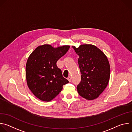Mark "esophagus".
Returning <instances> with one entry per match:
<instances>
[{"label": "esophagus", "mask_w": 132, "mask_h": 132, "mask_svg": "<svg viewBox=\"0 0 132 132\" xmlns=\"http://www.w3.org/2000/svg\"><path fill=\"white\" fill-rule=\"evenodd\" d=\"M71 77L70 76H69L68 78H67V79H68V80L69 81V82H70L71 81Z\"/></svg>", "instance_id": "obj_1"}]
</instances>
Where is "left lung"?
Wrapping results in <instances>:
<instances>
[{"label": "left lung", "instance_id": "8db88e82", "mask_svg": "<svg viewBox=\"0 0 132 132\" xmlns=\"http://www.w3.org/2000/svg\"><path fill=\"white\" fill-rule=\"evenodd\" d=\"M72 47L79 55L81 81L77 87L78 92L87 100L95 99L104 91L109 81L110 67L107 57L93 45L83 44L78 48Z\"/></svg>", "mask_w": 132, "mask_h": 132}]
</instances>
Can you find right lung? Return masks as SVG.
<instances>
[{"instance_id":"obj_1","label":"right lung","mask_w":132,"mask_h":132,"mask_svg":"<svg viewBox=\"0 0 132 132\" xmlns=\"http://www.w3.org/2000/svg\"><path fill=\"white\" fill-rule=\"evenodd\" d=\"M69 47L64 45L54 48L44 44L37 47L29 56L26 67L27 85L40 100L51 101L62 91L63 86L69 82L56 63Z\"/></svg>"}]
</instances>
